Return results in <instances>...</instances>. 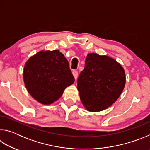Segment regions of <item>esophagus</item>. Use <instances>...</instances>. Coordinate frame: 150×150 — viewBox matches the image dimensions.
Segmentation results:
<instances>
[{
	"label": "esophagus",
	"mask_w": 150,
	"mask_h": 150,
	"mask_svg": "<svg viewBox=\"0 0 150 150\" xmlns=\"http://www.w3.org/2000/svg\"><path fill=\"white\" fill-rule=\"evenodd\" d=\"M72 73H73V76H74V78L75 79H77V77H78V72H77V71L74 70Z\"/></svg>",
	"instance_id": "esophagus-1"
}]
</instances>
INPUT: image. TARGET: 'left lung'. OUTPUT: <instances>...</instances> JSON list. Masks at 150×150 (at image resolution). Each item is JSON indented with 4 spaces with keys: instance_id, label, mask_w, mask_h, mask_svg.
Listing matches in <instances>:
<instances>
[{
    "instance_id": "8db88e82",
    "label": "left lung",
    "mask_w": 150,
    "mask_h": 150,
    "mask_svg": "<svg viewBox=\"0 0 150 150\" xmlns=\"http://www.w3.org/2000/svg\"><path fill=\"white\" fill-rule=\"evenodd\" d=\"M125 84V71L120 63L107 55L90 53L79 76L77 89L86 110L95 112L112 105Z\"/></svg>"
}]
</instances>
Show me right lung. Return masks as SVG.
<instances>
[{"label":"right lung","instance_id":"add662e5","mask_svg":"<svg viewBox=\"0 0 150 150\" xmlns=\"http://www.w3.org/2000/svg\"><path fill=\"white\" fill-rule=\"evenodd\" d=\"M23 79L30 95L45 105L57 101L75 81L69 62L59 50H42L30 57L24 65Z\"/></svg>","mask_w":150,"mask_h":150}]
</instances>
